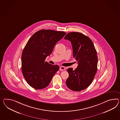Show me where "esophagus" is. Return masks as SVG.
<instances>
[{
  "label": "esophagus",
  "instance_id": "34e87169",
  "mask_svg": "<svg viewBox=\"0 0 120 120\" xmlns=\"http://www.w3.org/2000/svg\"><path fill=\"white\" fill-rule=\"evenodd\" d=\"M64 70H65V68L64 67H63V66L60 67V71H64Z\"/></svg>",
  "mask_w": 120,
  "mask_h": 120
}]
</instances>
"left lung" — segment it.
<instances>
[{
	"label": "left lung",
	"mask_w": 120,
	"mask_h": 120,
	"mask_svg": "<svg viewBox=\"0 0 120 120\" xmlns=\"http://www.w3.org/2000/svg\"><path fill=\"white\" fill-rule=\"evenodd\" d=\"M64 39L71 41L73 57L78 62L75 70L67 69L69 76L66 85L72 90L80 91L89 86L95 77L98 69L97 51L90 39L80 33H69Z\"/></svg>",
	"instance_id": "obj_1"
}]
</instances>
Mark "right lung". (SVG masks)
<instances>
[{
  "instance_id": "add662e5",
  "label": "right lung",
  "mask_w": 120,
  "mask_h": 120,
  "mask_svg": "<svg viewBox=\"0 0 120 120\" xmlns=\"http://www.w3.org/2000/svg\"><path fill=\"white\" fill-rule=\"evenodd\" d=\"M66 34L63 31L42 30L28 41L22 54V71L28 83L34 89L46 87L59 70L58 65L50 64L45 59Z\"/></svg>"
}]
</instances>
